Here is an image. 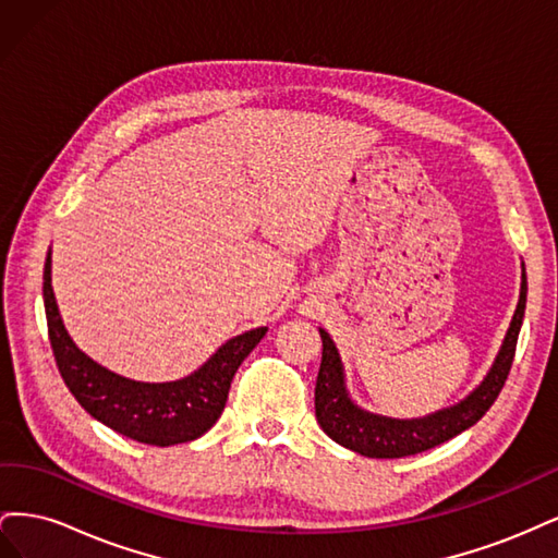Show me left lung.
Segmentation results:
<instances>
[{"instance_id": "obj_1", "label": "left lung", "mask_w": 558, "mask_h": 558, "mask_svg": "<svg viewBox=\"0 0 558 558\" xmlns=\"http://www.w3.org/2000/svg\"><path fill=\"white\" fill-rule=\"evenodd\" d=\"M523 310H526V275H521L519 305L498 351V359L494 367L488 369L486 379L465 400L453 404V408L412 421L386 418L359 410L344 391L342 363L340 356H337L330 335L326 330H318L320 342H324V353H320V367L314 388L316 421L337 445L367 456V459H404V456L428 451L451 440V437L475 426L502 391L514 361Z\"/></svg>"}]
</instances>
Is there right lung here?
Returning a JSON list of instances; mask_svg holds the SVG:
<instances>
[{
  "label": "right lung",
  "mask_w": 558,
  "mask_h": 558,
  "mask_svg": "<svg viewBox=\"0 0 558 558\" xmlns=\"http://www.w3.org/2000/svg\"><path fill=\"white\" fill-rule=\"evenodd\" d=\"M44 307L58 369L81 408L130 440L156 447L197 440L216 424L234 373L267 330L256 328L232 337L191 377L144 384L97 365L72 342L50 286V253L44 265Z\"/></svg>",
  "instance_id": "1"
}]
</instances>
